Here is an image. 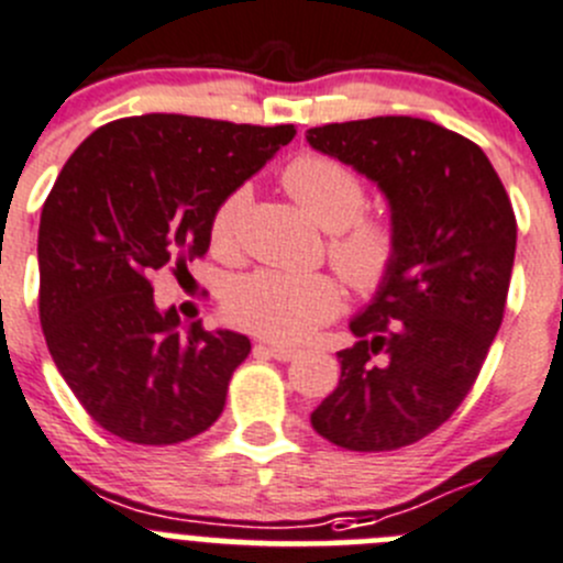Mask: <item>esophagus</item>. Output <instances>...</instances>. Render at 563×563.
<instances>
[{
    "label": "esophagus",
    "instance_id": "esophagus-1",
    "mask_svg": "<svg viewBox=\"0 0 563 563\" xmlns=\"http://www.w3.org/2000/svg\"><path fill=\"white\" fill-rule=\"evenodd\" d=\"M255 352H264V354H269V357L283 360V363H286V360H294L299 354L297 349L280 346V343H258V346H255Z\"/></svg>",
    "mask_w": 563,
    "mask_h": 563
}]
</instances>
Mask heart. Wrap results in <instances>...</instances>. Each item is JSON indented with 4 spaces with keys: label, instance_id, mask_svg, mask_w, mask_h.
I'll use <instances>...</instances> for the list:
<instances>
[{
    "label": "heart",
    "instance_id": "b5f03b06",
    "mask_svg": "<svg viewBox=\"0 0 563 563\" xmlns=\"http://www.w3.org/2000/svg\"><path fill=\"white\" fill-rule=\"evenodd\" d=\"M283 187L330 231L327 253L349 286L376 294L396 275L401 231L382 211L365 209V181L327 154H299L283 170ZM250 203V187H236L214 206L209 239L214 253L231 255L239 222ZM343 305L341 283L332 275H288L261 269L239 277L225 294V313L242 330L280 343H299L335 319Z\"/></svg>",
    "mask_w": 563,
    "mask_h": 563
}]
</instances>
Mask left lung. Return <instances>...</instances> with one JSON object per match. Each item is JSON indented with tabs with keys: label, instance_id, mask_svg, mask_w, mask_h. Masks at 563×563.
Instances as JSON below:
<instances>
[{
	"label": "left lung",
	"instance_id": "1",
	"mask_svg": "<svg viewBox=\"0 0 563 563\" xmlns=\"http://www.w3.org/2000/svg\"><path fill=\"white\" fill-rule=\"evenodd\" d=\"M308 143L385 192L396 275L349 321L338 387L310 423L346 451H396L440 429L500 330L517 220L487 154L432 120L387 114L308 129Z\"/></svg>",
	"mask_w": 563,
	"mask_h": 563
}]
</instances>
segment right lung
Here are the masks:
<instances>
[{
  "label": "right lung",
  "mask_w": 563,
  "mask_h": 563,
  "mask_svg": "<svg viewBox=\"0 0 563 563\" xmlns=\"http://www.w3.org/2000/svg\"><path fill=\"white\" fill-rule=\"evenodd\" d=\"M294 134L154 112L101 125L65 162L37 231V308L54 365L109 434L173 445L220 418L247 335L200 321L181 335L151 272L203 258L214 206Z\"/></svg>",
  "instance_id": "obj_1"
}]
</instances>
